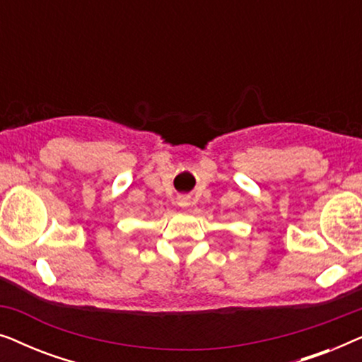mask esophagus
<instances>
[{"label": "esophagus", "instance_id": "34e87169", "mask_svg": "<svg viewBox=\"0 0 362 362\" xmlns=\"http://www.w3.org/2000/svg\"><path fill=\"white\" fill-rule=\"evenodd\" d=\"M180 204H181V206H187V199H181Z\"/></svg>", "mask_w": 362, "mask_h": 362}]
</instances>
